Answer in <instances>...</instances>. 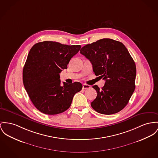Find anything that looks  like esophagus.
<instances>
[{
    "label": "esophagus",
    "mask_w": 158,
    "mask_h": 158,
    "mask_svg": "<svg viewBox=\"0 0 158 158\" xmlns=\"http://www.w3.org/2000/svg\"><path fill=\"white\" fill-rule=\"evenodd\" d=\"M89 88H90V86L89 85L85 84H83V89H89Z\"/></svg>",
    "instance_id": "obj_1"
}]
</instances>
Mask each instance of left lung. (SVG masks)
Returning <instances> with one entry per match:
<instances>
[{
  "label": "left lung",
  "mask_w": 158,
  "mask_h": 158,
  "mask_svg": "<svg viewBox=\"0 0 158 158\" xmlns=\"http://www.w3.org/2000/svg\"><path fill=\"white\" fill-rule=\"evenodd\" d=\"M80 52L90 61L95 75L105 81L101 89L97 85L93 86L97 96L91 102L92 107L106 115L121 111L135 88L136 66L126 47L104 38L85 45Z\"/></svg>",
  "instance_id": "8db88e82"
}]
</instances>
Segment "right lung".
<instances>
[{
    "instance_id": "obj_1",
    "label": "right lung",
    "mask_w": 158,
    "mask_h": 158,
    "mask_svg": "<svg viewBox=\"0 0 158 158\" xmlns=\"http://www.w3.org/2000/svg\"><path fill=\"white\" fill-rule=\"evenodd\" d=\"M80 48V45L44 41L31 49L23 68V81L33 104L41 112L48 115L63 113L70 107L74 95L82 89L79 82H63L61 86L59 75Z\"/></svg>"
}]
</instances>
